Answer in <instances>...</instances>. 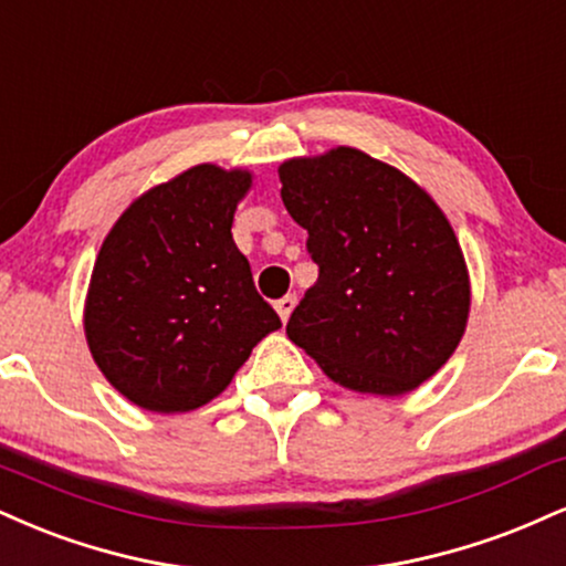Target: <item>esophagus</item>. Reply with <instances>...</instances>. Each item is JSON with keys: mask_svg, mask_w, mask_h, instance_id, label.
Wrapping results in <instances>:
<instances>
[{"mask_svg": "<svg viewBox=\"0 0 566 566\" xmlns=\"http://www.w3.org/2000/svg\"><path fill=\"white\" fill-rule=\"evenodd\" d=\"M295 303H297L295 295H284V297H279V301L274 303L276 305V313H279V316H282V322H287L292 308H295Z\"/></svg>", "mask_w": 566, "mask_h": 566, "instance_id": "obj_1", "label": "esophagus"}]
</instances>
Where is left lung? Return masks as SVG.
Returning <instances> with one entry per match:
<instances>
[{"label": "left lung", "mask_w": 566, "mask_h": 566, "mask_svg": "<svg viewBox=\"0 0 566 566\" xmlns=\"http://www.w3.org/2000/svg\"><path fill=\"white\" fill-rule=\"evenodd\" d=\"M279 179L318 265L287 322L292 343L358 392L403 395L430 379L469 316L464 255L432 197L353 147L287 160Z\"/></svg>", "instance_id": "1"}]
</instances>
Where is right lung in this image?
Returning <instances> with one entry per match:
<instances>
[{
  "mask_svg": "<svg viewBox=\"0 0 566 566\" xmlns=\"http://www.w3.org/2000/svg\"><path fill=\"white\" fill-rule=\"evenodd\" d=\"M248 171L195 166L142 195L94 263L84 329L115 390L147 411H192L282 326L231 237Z\"/></svg>",
  "mask_w": 566,
  "mask_h": 566,
  "instance_id": "right-lung-1",
  "label": "right lung"
}]
</instances>
